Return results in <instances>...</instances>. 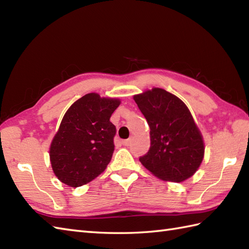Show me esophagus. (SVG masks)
<instances>
[{
	"mask_svg": "<svg viewBox=\"0 0 249 249\" xmlns=\"http://www.w3.org/2000/svg\"><path fill=\"white\" fill-rule=\"evenodd\" d=\"M122 143H123V145H125V146H128L131 143V138L123 140V141H122Z\"/></svg>",
	"mask_w": 249,
	"mask_h": 249,
	"instance_id": "34e87169",
	"label": "esophagus"
}]
</instances>
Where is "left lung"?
I'll return each instance as SVG.
<instances>
[{
  "label": "left lung",
  "mask_w": 249,
  "mask_h": 249,
  "mask_svg": "<svg viewBox=\"0 0 249 249\" xmlns=\"http://www.w3.org/2000/svg\"><path fill=\"white\" fill-rule=\"evenodd\" d=\"M134 100L150 126L151 146L140 162L163 181L179 183L194 176L204 143L187 106L160 88L135 95Z\"/></svg>",
  "instance_id": "left-lung-1"
}]
</instances>
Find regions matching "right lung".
Wrapping results in <instances>:
<instances>
[{"mask_svg":"<svg viewBox=\"0 0 249 249\" xmlns=\"http://www.w3.org/2000/svg\"><path fill=\"white\" fill-rule=\"evenodd\" d=\"M120 104L119 99L89 93L66 111L50 145L52 170L62 183L79 187L105 171L116 133L110 118Z\"/></svg>","mask_w":249,"mask_h":249,"instance_id":"1","label":"right lung"}]
</instances>
